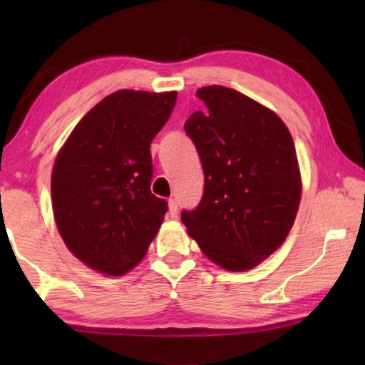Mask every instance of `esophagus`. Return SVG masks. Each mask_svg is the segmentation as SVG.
<instances>
[{"mask_svg": "<svg viewBox=\"0 0 365 365\" xmlns=\"http://www.w3.org/2000/svg\"><path fill=\"white\" fill-rule=\"evenodd\" d=\"M168 206H169V216L178 217V201H176V199H174V197L169 199Z\"/></svg>", "mask_w": 365, "mask_h": 365, "instance_id": "obj_1", "label": "esophagus"}]
</instances>
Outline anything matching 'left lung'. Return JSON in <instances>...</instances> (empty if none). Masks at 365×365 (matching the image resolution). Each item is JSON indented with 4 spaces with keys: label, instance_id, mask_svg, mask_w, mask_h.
<instances>
[{
    "label": "left lung",
    "instance_id": "obj_1",
    "mask_svg": "<svg viewBox=\"0 0 365 365\" xmlns=\"http://www.w3.org/2000/svg\"><path fill=\"white\" fill-rule=\"evenodd\" d=\"M196 94L206 108L184 131L201 158L204 192L181 219L212 262L249 271L281 246L296 219V148L277 114L254 99L217 84Z\"/></svg>",
    "mask_w": 365,
    "mask_h": 365
}]
</instances>
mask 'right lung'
Listing matches in <instances>:
<instances>
[{
  "label": "right lung",
  "mask_w": 365,
  "mask_h": 365,
  "mask_svg": "<svg viewBox=\"0 0 365 365\" xmlns=\"http://www.w3.org/2000/svg\"><path fill=\"white\" fill-rule=\"evenodd\" d=\"M178 93L121 89L73 129L51 176L53 212L64 244L94 271L123 276L146 254L168 211L151 192V141Z\"/></svg>",
  "instance_id": "obj_1"
}]
</instances>
